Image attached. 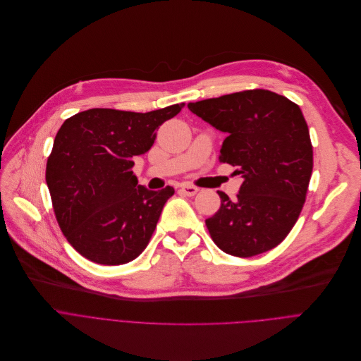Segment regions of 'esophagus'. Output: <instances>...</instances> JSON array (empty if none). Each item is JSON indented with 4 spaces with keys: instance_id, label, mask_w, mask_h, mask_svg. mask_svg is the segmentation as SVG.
I'll list each match as a JSON object with an SVG mask.
<instances>
[{
    "instance_id": "34e87169",
    "label": "esophagus",
    "mask_w": 361,
    "mask_h": 361,
    "mask_svg": "<svg viewBox=\"0 0 361 361\" xmlns=\"http://www.w3.org/2000/svg\"><path fill=\"white\" fill-rule=\"evenodd\" d=\"M180 190H182V192L185 194V195H188V197H194L197 192H198V188L197 186H194V185H182L180 186Z\"/></svg>"
}]
</instances>
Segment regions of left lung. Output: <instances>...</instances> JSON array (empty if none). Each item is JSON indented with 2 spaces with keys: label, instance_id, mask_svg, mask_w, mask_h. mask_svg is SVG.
<instances>
[{
  "label": "left lung",
  "instance_id": "left-lung-1",
  "mask_svg": "<svg viewBox=\"0 0 361 361\" xmlns=\"http://www.w3.org/2000/svg\"><path fill=\"white\" fill-rule=\"evenodd\" d=\"M227 134L220 161L243 178L236 200L217 190L221 207L205 220L228 255L249 258L279 246L298 221L313 169V147L300 108L269 90H243L188 104Z\"/></svg>",
  "mask_w": 361,
  "mask_h": 361
}]
</instances>
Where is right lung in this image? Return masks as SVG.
I'll list each match as a JSON object with an SVG mask.
<instances>
[{
	"label": "right lung",
	"mask_w": 361,
	"mask_h": 361,
	"mask_svg": "<svg viewBox=\"0 0 361 361\" xmlns=\"http://www.w3.org/2000/svg\"><path fill=\"white\" fill-rule=\"evenodd\" d=\"M185 103L147 114L96 108L62 123L47 163L56 221L70 245L92 262L135 259L152 239L172 186L150 190L131 171L157 128Z\"/></svg>",
	"instance_id": "right-lung-1"
}]
</instances>
